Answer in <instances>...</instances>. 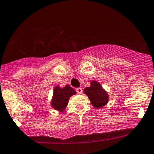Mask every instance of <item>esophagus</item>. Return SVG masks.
I'll return each instance as SVG.
<instances>
[{
    "mask_svg": "<svg viewBox=\"0 0 154 154\" xmlns=\"http://www.w3.org/2000/svg\"><path fill=\"white\" fill-rule=\"evenodd\" d=\"M76 92H77L78 94H81V93H82V88H77V89H76Z\"/></svg>",
    "mask_w": 154,
    "mask_h": 154,
    "instance_id": "obj_1",
    "label": "esophagus"
}]
</instances>
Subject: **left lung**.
Listing matches in <instances>:
<instances>
[{
    "instance_id": "obj_1",
    "label": "left lung",
    "mask_w": 154,
    "mask_h": 154,
    "mask_svg": "<svg viewBox=\"0 0 154 154\" xmlns=\"http://www.w3.org/2000/svg\"><path fill=\"white\" fill-rule=\"evenodd\" d=\"M84 93L88 95L91 103L97 109H100L108 103V94L99 83L95 81L91 82V87L85 88Z\"/></svg>"
}]
</instances>
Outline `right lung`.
<instances>
[{"label": "right lung", "instance_id": "add662e5", "mask_svg": "<svg viewBox=\"0 0 154 154\" xmlns=\"http://www.w3.org/2000/svg\"><path fill=\"white\" fill-rule=\"evenodd\" d=\"M75 93L76 91L69 85H66L63 88L56 87L54 91L51 105L56 110L63 111L68 104L70 97Z\"/></svg>", "mask_w": 154, "mask_h": 154}]
</instances>
